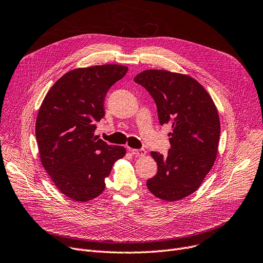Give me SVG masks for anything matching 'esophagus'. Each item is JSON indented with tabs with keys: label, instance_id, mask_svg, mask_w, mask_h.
<instances>
[{
	"label": "esophagus",
	"instance_id": "esophagus-1",
	"mask_svg": "<svg viewBox=\"0 0 263 263\" xmlns=\"http://www.w3.org/2000/svg\"><path fill=\"white\" fill-rule=\"evenodd\" d=\"M131 154L135 157H144L146 156V150L145 149H130Z\"/></svg>",
	"mask_w": 263,
	"mask_h": 263
}]
</instances>
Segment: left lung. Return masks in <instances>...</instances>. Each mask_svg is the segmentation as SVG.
Wrapping results in <instances>:
<instances>
[{
    "mask_svg": "<svg viewBox=\"0 0 263 263\" xmlns=\"http://www.w3.org/2000/svg\"><path fill=\"white\" fill-rule=\"evenodd\" d=\"M134 82L156 101L160 123L172 127L168 155L150 154L158 173L147 187L162 200H180L198 190L215 162L220 134L216 106L200 83L187 74L149 69Z\"/></svg>",
    "mask_w": 263,
    "mask_h": 263,
    "instance_id": "left-lung-1",
    "label": "left lung"
}]
</instances>
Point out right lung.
I'll return each instance as SVG.
<instances>
[{
	"mask_svg": "<svg viewBox=\"0 0 263 263\" xmlns=\"http://www.w3.org/2000/svg\"><path fill=\"white\" fill-rule=\"evenodd\" d=\"M127 66L107 64L77 68L47 92L36 119L40 161L61 193L76 201L98 197L114 163L126 155L93 137L96 121L104 116L109 87L126 76Z\"/></svg>",
	"mask_w": 263,
	"mask_h": 263,
	"instance_id": "add662e5",
	"label": "right lung"
}]
</instances>
